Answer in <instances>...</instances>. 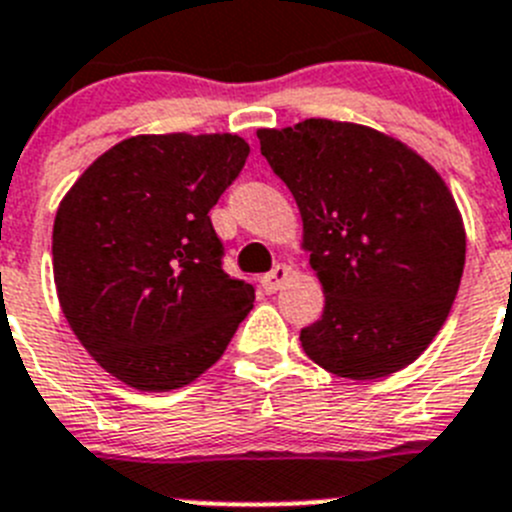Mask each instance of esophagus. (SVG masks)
I'll use <instances>...</instances> for the list:
<instances>
[{
  "label": "esophagus",
  "instance_id": "obj_1",
  "mask_svg": "<svg viewBox=\"0 0 512 512\" xmlns=\"http://www.w3.org/2000/svg\"><path fill=\"white\" fill-rule=\"evenodd\" d=\"M288 280H290V267L278 265V267H273V270H270L267 275H262V288H265L267 293H278V290L283 288Z\"/></svg>",
  "mask_w": 512,
  "mask_h": 512
}]
</instances>
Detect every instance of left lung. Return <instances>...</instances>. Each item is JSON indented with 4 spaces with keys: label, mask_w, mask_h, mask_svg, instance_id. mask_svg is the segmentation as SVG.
<instances>
[{
    "label": "left lung",
    "mask_w": 512,
    "mask_h": 512,
    "mask_svg": "<svg viewBox=\"0 0 512 512\" xmlns=\"http://www.w3.org/2000/svg\"><path fill=\"white\" fill-rule=\"evenodd\" d=\"M290 188L301 247L324 288V313L301 331L319 367L380 380L416 362L457 298L467 255L462 214L444 178L398 137L311 117L257 130Z\"/></svg>",
    "instance_id": "left-lung-1"
}]
</instances>
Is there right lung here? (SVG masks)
I'll return each mask as SVG.
<instances>
[{
	"instance_id": "add662e5",
	"label": "right lung",
	"mask_w": 512,
	"mask_h": 512,
	"mask_svg": "<svg viewBox=\"0 0 512 512\" xmlns=\"http://www.w3.org/2000/svg\"><path fill=\"white\" fill-rule=\"evenodd\" d=\"M247 155L229 132L127 137L58 204V303L96 365L124 385L186 388L250 313L255 288L224 273L209 219Z\"/></svg>"
}]
</instances>
